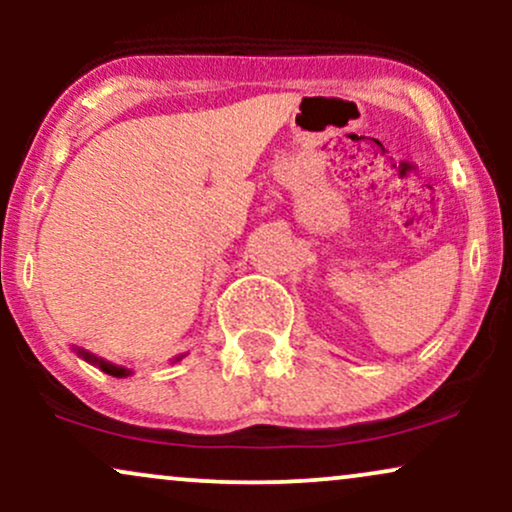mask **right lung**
I'll use <instances>...</instances> for the list:
<instances>
[{
  "label": "right lung",
  "mask_w": 512,
  "mask_h": 512,
  "mask_svg": "<svg viewBox=\"0 0 512 512\" xmlns=\"http://www.w3.org/2000/svg\"><path fill=\"white\" fill-rule=\"evenodd\" d=\"M76 354H79L81 358H86L88 363H96L98 368L105 370V373H108V375H115V378H125V375H129V370H125L122 366H115V363L103 361V358H98V356L88 354V351H84V349H79V351H76Z\"/></svg>",
  "instance_id": "1"
}]
</instances>
